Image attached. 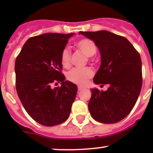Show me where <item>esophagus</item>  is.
I'll return each instance as SVG.
<instances>
[{"instance_id": "34e87169", "label": "esophagus", "mask_w": 153, "mask_h": 153, "mask_svg": "<svg viewBox=\"0 0 153 153\" xmlns=\"http://www.w3.org/2000/svg\"><path fill=\"white\" fill-rule=\"evenodd\" d=\"M78 91H81V90H83V89H84V88L81 87V86H78Z\"/></svg>"}]
</instances>
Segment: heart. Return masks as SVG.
<instances>
[{"label": "heart", "instance_id": "1", "mask_svg": "<svg viewBox=\"0 0 153 153\" xmlns=\"http://www.w3.org/2000/svg\"><path fill=\"white\" fill-rule=\"evenodd\" d=\"M82 53L86 56L92 57L96 53L97 47L94 41L89 38H82L75 44ZM71 51L69 48L65 47L62 49L61 53V62L64 68H69L71 66ZM93 76V71L90 67L75 68L67 73V80L73 84L80 86H84L88 82V80Z\"/></svg>", "mask_w": 153, "mask_h": 153}]
</instances>
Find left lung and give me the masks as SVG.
Returning a JSON list of instances; mask_svg holds the SVG:
<instances>
[{"label":"left lung","mask_w":153,"mask_h":153,"mask_svg":"<svg viewBox=\"0 0 153 153\" xmlns=\"http://www.w3.org/2000/svg\"><path fill=\"white\" fill-rule=\"evenodd\" d=\"M98 47L101 64L94 77L96 84H109L107 90L92 89L90 115L103 124H113L126 118L138 100L142 86L140 54L124 37L105 30L79 32ZM104 86V85H103Z\"/></svg>","instance_id":"8db88e82"}]
</instances>
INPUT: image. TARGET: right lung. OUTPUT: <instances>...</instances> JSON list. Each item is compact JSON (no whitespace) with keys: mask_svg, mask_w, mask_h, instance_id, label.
<instances>
[{"mask_svg":"<svg viewBox=\"0 0 153 153\" xmlns=\"http://www.w3.org/2000/svg\"><path fill=\"white\" fill-rule=\"evenodd\" d=\"M73 33H46L29 38L15 60L17 93L29 116L52 126L69 118L78 88L64 81L61 53ZM62 86L52 89L51 85Z\"/></svg>","mask_w":153,"mask_h":153,"instance_id":"1","label":"right lung"}]
</instances>
